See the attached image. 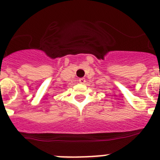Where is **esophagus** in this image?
Returning <instances> with one entry per match:
<instances>
[{"label": "esophagus", "instance_id": "obj_1", "mask_svg": "<svg viewBox=\"0 0 160 160\" xmlns=\"http://www.w3.org/2000/svg\"><path fill=\"white\" fill-rule=\"evenodd\" d=\"M78 82L80 84H84L86 82V80H85V78H79Z\"/></svg>", "mask_w": 160, "mask_h": 160}]
</instances>
